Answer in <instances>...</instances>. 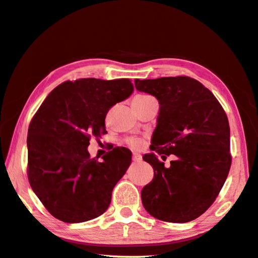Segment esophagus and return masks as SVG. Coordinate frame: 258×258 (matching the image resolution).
<instances>
[{
  "label": "esophagus",
  "mask_w": 258,
  "mask_h": 258,
  "mask_svg": "<svg viewBox=\"0 0 258 258\" xmlns=\"http://www.w3.org/2000/svg\"><path fill=\"white\" fill-rule=\"evenodd\" d=\"M132 159H133V162H136V163L140 162L141 161V155L140 154H133Z\"/></svg>",
  "instance_id": "esophagus-1"
}]
</instances>
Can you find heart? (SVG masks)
I'll list each match as a JSON object with an SVG mask.
<instances>
[{"mask_svg":"<svg viewBox=\"0 0 258 258\" xmlns=\"http://www.w3.org/2000/svg\"><path fill=\"white\" fill-rule=\"evenodd\" d=\"M156 101L153 96L148 95V94H138L133 97L132 100V105H145L147 103H150V102ZM128 145L133 148H139L141 146V142L137 140V139H131L128 140Z\"/></svg>","mask_w":258,"mask_h":258,"instance_id":"b5f03b06","label":"heart"}]
</instances>
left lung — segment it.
Wrapping results in <instances>:
<instances>
[{"label": "left lung", "mask_w": 258, "mask_h": 258, "mask_svg": "<svg viewBox=\"0 0 258 258\" xmlns=\"http://www.w3.org/2000/svg\"><path fill=\"white\" fill-rule=\"evenodd\" d=\"M134 84L159 103L150 150L163 160L169 154L177 156L166 168L154 153L144 155L154 179L142 188V204L163 222H190L214 203L230 171L226 113L214 94L193 78L136 79Z\"/></svg>", "instance_id": "left-lung-1"}]
</instances>
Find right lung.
I'll list each match as a JSON object with an SVG mask.
<instances>
[{
  "label": "right lung",
  "mask_w": 258,
  "mask_h": 258,
  "mask_svg": "<svg viewBox=\"0 0 258 258\" xmlns=\"http://www.w3.org/2000/svg\"><path fill=\"white\" fill-rule=\"evenodd\" d=\"M130 79L84 78L52 89L28 126V181L46 209L65 223L99 217L111 202L132 153L116 147L91 158V138L107 133L109 109L133 93Z\"/></svg>",
  "instance_id": "obj_1"
}]
</instances>
